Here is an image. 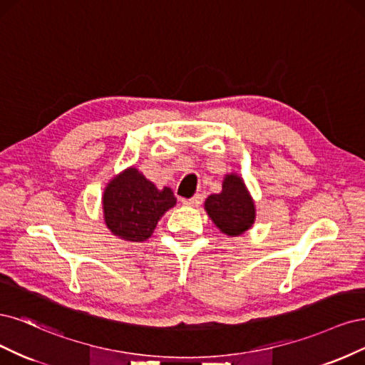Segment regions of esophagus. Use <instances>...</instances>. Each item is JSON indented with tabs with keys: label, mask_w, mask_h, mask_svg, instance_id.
I'll use <instances>...</instances> for the list:
<instances>
[{
	"label": "esophagus",
	"mask_w": 365,
	"mask_h": 365,
	"mask_svg": "<svg viewBox=\"0 0 365 365\" xmlns=\"http://www.w3.org/2000/svg\"><path fill=\"white\" fill-rule=\"evenodd\" d=\"M202 202H203V197L200 194L194 195L192 198H183L182 200V203L186 205V206H198V205H202Z\"/></svg>",
	"instance_id": "esophagus-1"
}]
</instances>
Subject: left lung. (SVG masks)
Here are the masks:
<instances>
[{"label": "left lung", "mask_w": 365, "mask_h": 365, "mask_svg": "<svg viewBox=\"0 0 365 365\" xmlns=\"http://www.w3.org/2000/svg\"><path fill=\"white\" fill-rule=\"evenodd\" d=\"M205 209L215 226L227 237H240L249 230L256 218L253 198L237 174H227L222 191L206 198Z\"/></svg>", "instance_id": "8db88e82"}]
</instances>
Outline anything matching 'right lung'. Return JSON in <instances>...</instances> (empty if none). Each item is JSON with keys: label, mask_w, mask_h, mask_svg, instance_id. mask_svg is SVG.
<instances>
[{"label": "right lung", "mask_w": 365, "mask_h": 365, "mask_svg": "<svg viewBox=\"0 0 365 365\" xmlns=\"http://www.w3.org/2000/svg\"><path fill=\"white\" fill-rule=\"evenodd\" d=\"M175 205L170 187L158 190L136 168L113 178L103 194L104 222L124 241L143 242L151 237L160 217Z\"/></svg>", "instance_id": "1"}]
</instances>
